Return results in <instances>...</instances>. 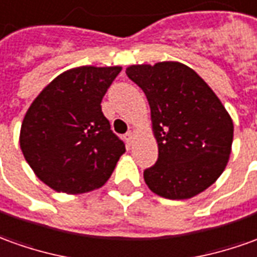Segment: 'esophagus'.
<instances>
[{"instance_id": "1", "label": "esophagus", "mask_w": 257, "mask_h": 257, "mask_svg": "<svg viewBox=\"0 0 257 257\" xmlns=\"http://www.w3.org/2000/svg\"><path fill=\"white\" fill-rule=\"evenodd\" d=\"M124 140H125V144H127V147H132L133 141H134V134H133L132 132L127 133V134L124 136Z\"/></svg>"}]
</instances>
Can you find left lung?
<instances>
[{
	"instance_id": "8db88e82",
	"label": "left lung",
	"mask_w": 257,
	"mask_h": 257,
	"mask_svg": "<svg viewBox=\"0 0 257 257\" xmlns=\"http://www.w3.org/2000/svg\"><path fill=\"white\" fill-rule=\"evenodd\" d=\"M125 74L151 107L158 161L144 171L150 190L171 200L204 192L224 172L232 150V118L220 98L178 61L133 64Z\"/></svg>"
}]
</instances>
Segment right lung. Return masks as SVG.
I'll use <instances>...</instances> for the list:
<instances>
[{
	"mask_svg": "<svg viewBox=\"0 0 257 257\" xmlns=\"http://www.w3.org/2000/svg\"><path fill=\"white\" fill-rule=\"evenodd\" d=\"M120 71V65L67 70L29 106L19 133L21 150L35 175L53 190H96L125 152L100 106Z\"/></svg>",
	"mask_w": 257,
	"mask_h": 257,
	"instance_id": "1",
	"label": "right lung"
}]
</instances>
